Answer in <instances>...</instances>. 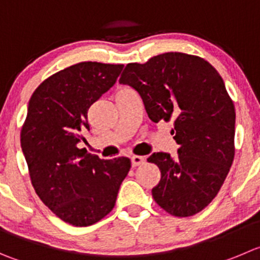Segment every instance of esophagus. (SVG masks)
<instances>
[{"instance_id":"obj_1","label":"esophagus","mask_w":260,"mask_h":260,"mask_svg":"<svg viewBox=\"0 0 260 260\" xmlns=\"http://www.w3.org/2000/svg\"><path fill=\"white\" fill-rule=\"evenodd\" d=\"M144 162H145L144 157H140V155H133V157H132L133 167H138V166L143 165Z\"/></svg>"}]
</instances>
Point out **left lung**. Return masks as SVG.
Returning a JSON list of instances; mask_svg holds the SVG:
<instances>
[{"mask_svg":"<svg viewBox=\"0 0 260 260\" xmlns=\"http://www.w3.org/2000/svg\"><path fill=\"white\" fill-rule=\"evenodd\" d=\"M118 81L139 93L153 122H175L176 157L148 158L160 171L155 203L176 217L199 213L218 194L235 155L236 115L221 75L198 56L167 52L127 63Z\"/></svg>","mask_w":260,"mask_h":260,"instance_id":"1","label":"left lung"}]
</instances>
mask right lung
<instances>
[{
  "instance_id": "add662e5",
  "label": "right lung",
  "mask_w": 260,
  "mask_h": 260,
  "mask_svg": "<svg viewBox=\"0 0 260 260\" xmlns=\"http://www.w3.org/2000/svg\"><path fill=\"white\" fill-rule=\"evenodd\" d=\"M123 65L80 62L43 81L31 95L20 142L31 184L58 218L85 227L115 207L132 162L101 159L78 144L89 130L88 110L112 88Z\"/></svg>"
}]
</instances>
